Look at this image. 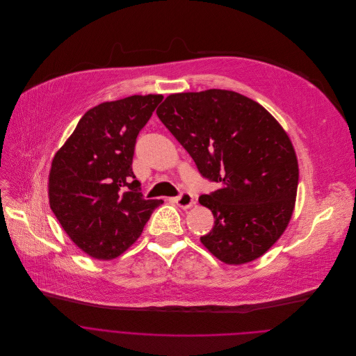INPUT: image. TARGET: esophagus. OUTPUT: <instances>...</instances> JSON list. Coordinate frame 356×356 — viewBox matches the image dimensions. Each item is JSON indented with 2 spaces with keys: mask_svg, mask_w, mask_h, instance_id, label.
<instances>
[{
  "mask_svg": "<svg viewBox=\"0 0 356 356\" xmlns=\"http://www.w3.org/2000/svg\"><path fill=\"white\" fill-rule=\"evenodd\" d=\"M174 202L179 206V207H182V209H188V207H191L192 204H195V199H193V196H192V193L191 192H182L179 196H177L175 199H174Z\"/></svg>",
  "mask_w": 356,
  "mask_h": 356,
  "instance_id": "obj_1",
  "label": "esophagus"
}]
</instances>
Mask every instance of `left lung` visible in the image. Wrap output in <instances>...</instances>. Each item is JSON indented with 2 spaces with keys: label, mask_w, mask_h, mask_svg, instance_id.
Segmentation results:
<instances>
[{
  "label": "left lung",
  "mask_w": 356,
  "mask_h": 356,
  "mask_svg": "<svg viewBox=\"0 0 356 356\" xmlns=\"http://www.w3.org/2000/svg\"><path fill=\"white\" fill-rule=\"evenodd\" d=\"M157 116L200 175L220 185L199 197L215 216L202 244L234 265L265 254L285 232L296 200L299 167L286 131L258 102L226 90L172 94Z\"/></svg>",
  "instance_id": "left-lung-1"
}]
</instances>
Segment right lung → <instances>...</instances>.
<instances>
[{
	"label": "right lung",
	"instance_id": "right-lung-1",
	"mask_svg": "<svg viewBox=\"0 0 356 356\" xmlns=\"http://www.w3.org/2000/svg\"><path fill=\"white\" fill-rule=\"evenodd\" d=\"M163 95H133L90 109L56 153L49 202L68 237L97 259L124 252L163 203L145 199L131 163L138 131Z\"/></svg>",
	"mask_w": 356,
	"mask_h": 356
}]
</instances>
